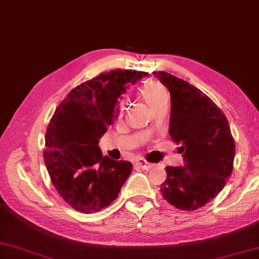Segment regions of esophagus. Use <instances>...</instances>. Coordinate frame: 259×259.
<instances>
[{
    "mask_svg": "<svg viewBox=\"0 0 259 259\" xmlns=\"http://www.w3.org/2000/svg\"><path fill=\"white\" fill-rule=\"evenodd\" d=\"M137 164H138V166L141 169H144V170H150V169L153 168V166H155V164H153V163L148 162V161L144 160V159H139V160L137 161Z\"/></svg>",
    "mask_w": 259,
    "mask_h": 259,
    "instance_id": "34e87169",
    "label": "esophagus"
}]
</instances>
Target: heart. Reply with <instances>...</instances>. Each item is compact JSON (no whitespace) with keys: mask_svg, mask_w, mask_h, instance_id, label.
<instances>
[{"mask_svg":"<svg viewBox=\"0 0 259 259\" xmlns=\"http://www.w3.org/2000/svg\"><path fill=\"white\" fill-rule=\"evenodd\" d=\"M141 97L152 110L159 104L169 101V95L166 87L160 82H148L141 89Z\"/></svg>","mask_w":259,"mask_h":259,"instance_id":"b5f03b06","label":"heart"}]
</instances>
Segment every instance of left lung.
<instances>
[{"label": "left lung", "instance_id": "8db88e82", "mask_svg": "<svg viewBox=\"0 0 259 259\" xmlns=\"http://www.w3.org/2000/svg\"><path fill=\"white\" fill-rule=\"evenodd\" d=\"M170 92L169 135L180 142L184 167H166L160 191L170 205L196 210L212 200L232 175L235 142L228 121L211 99L164 71L153 72Z\"/></svg>", "mask_w": 259, "mask_h": 259}]
</instances>
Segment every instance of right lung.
<instances>
[{"label":"right lung","instance_id":"right-lung-1","mask_svg":"<svg viewBox=\"0 0 259 259\" xmlns=\"http://www.w3.org/2000/svg\"><path fill=\"white\" fill-rule=\"evenodd\" d=\"M144 71L111 70L71 90L59 104L46 134V167L62 199L84 213L118 197L133 163L102 156L99 141L119 115V102Z\"/></svg>","mask_w":259,"mask_h":259}]
</instances>
